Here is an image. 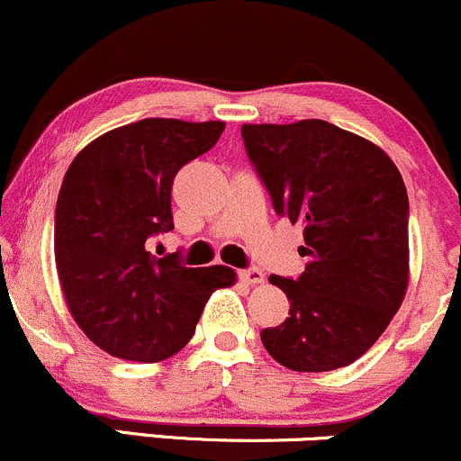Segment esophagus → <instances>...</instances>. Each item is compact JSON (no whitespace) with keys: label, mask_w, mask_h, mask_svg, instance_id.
<instances>
[{"label":"esophagus","mask_w":461,"mask_h":461,"mask_svg":"<svg viewBox=\"0 0 461 461\" xmlns=\"http://www.w3.org/2000/svg\"><path fill=\"white\" fill-rule=\"evenodd\" d=\"M240 277H241V282L250 284V286H255V284H262V282H264V273H262V270H259V268H246V270H241Z\"/></svg>","instance_id":"esophagus-1"}]
</instances>
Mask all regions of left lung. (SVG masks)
Instances as JSON below:
<instances>
[{"label":"left lung","instance_id":"left-lung-1","mask_svg":"<svg viewBox=\"0 0 461 461\" xmlns=\"http://www.w3.org/2000/svg\"><path fill=\"white\" fill-rule=\"evenodd\" d=\"M246 153L275 211L303 226L297 279L270 275L288 317L262 330L282 366L324 373L362 357L400 311L408 288V195L373 141L329 124H244Z\"/></svg>","mask_w":461,"mask_h":461}]
</instances>
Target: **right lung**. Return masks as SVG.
<instances>
[{
  "instance_id": "right-lung-1",
  "label": "right lung",
  "mask_w": 461,
  "mask_h": 461,
  "mask_svg": "<svg viewBox=\"0 0 461 461\" xmlns=\"http://www.w3.org/2000/svg\"><path fill=\"white\" fill-rule=\"evenodd\" d=\"M224 122L149 117L104 132L70 161L55 208V264L66 306L108 355L161 362L191 341L208 297L237 282L229 266L153 258L173 230L177 170L215 146Z\"/></svg>"
}]
</instances>
